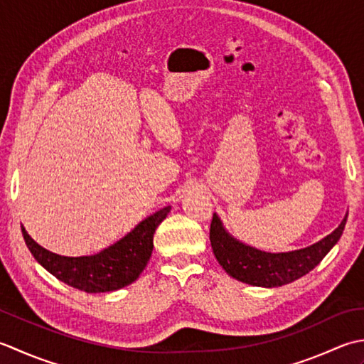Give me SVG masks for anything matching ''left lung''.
Returning <instances> with one entry per match:
<instances>
[{"instance_id": "8db88e82", "label": "left lung", "mask_w": 364, "mask_h": 364, "mask_svg": "<svg viewBox=\"0 0 364 364\" xmlns=\"http://www.w3.org/2000/svg\"><path fill=\"white\" fill-rule=\"evenodd\" d=\"M346 221L347 215L330 235L308 248L291 251V253H265L232 239L225 231L220 218L213 213L210 243L217 261L232 278L253 286L277 287L292 283L313 270L338 243L343 235Z\"/></svg>"}]
</instances>
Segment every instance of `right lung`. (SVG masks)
Listing matches in <instances>:
<instances>
[{
	"mask_svg": "<svg viewBox=\"0 0 364 364\" xmlns=\"http://www.w3.org/2000/svg\"><path fill=\"white\" fill-rule=\"evenodd\" d=\"M165 207L141 221L132 232L94 256L65 257L42 248L21 226L28 250L59 281L85 292H109L129 286L144 270L154 250L155 229L166 218Z\"/></svg>",
	"mask_w": 364,
	"mask_h": 364,
	"instance_id": "right-lung-1",
	"label": "right lung"
}]
</instances>
